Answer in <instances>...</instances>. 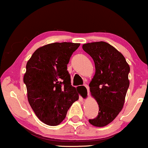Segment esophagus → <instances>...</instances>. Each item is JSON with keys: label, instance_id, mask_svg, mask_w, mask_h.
<instances>
[{"label": "esophagus", "instance_id": "obj_1", "mask_svg": "<svg viewBox=\"0 0 148 148\" xmlns=\"http://www.w3.org/2000/svg\"><path fill=\"white\" fill-rule=\"evenodd\" d=\"M84 86L86 87V89H87V92H88V95H89V86H88L87 84H84Z\"/></svg>", "mask_w": 148, "mask_h": 148}]
</instances>
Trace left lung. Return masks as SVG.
Returning a JSON list of instances; mask_svg holds the SVG:
<instances>
[{"label":"left lung","mask_w":148,"mask_h":148,"mask_svg":"<svg viewBox=\"0 0 148 148\" xmlns=\"http://www.w3.org/2000/svg\"><path fill=\"white\" fill-rule=\"evenodd\" d=\"M83 49L95 65V74L89 86L99 108L97 116L90 119L89 123L104 127L116 118L124 106L130 86V67L123 54L106 42L85 44Z\"/></svg>","instance_id":"left-lung-1"}]
</instances>
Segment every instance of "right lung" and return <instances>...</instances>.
Instances as JSON below:
<instances>
[{
    "label": "right lung",
    "instance_id": "right-lung-1",
    "mask_svg": "<svg viewBox=\"0 0 148 148\" xmlns=\"http://www.w3.org/2000/svg\"><path fill=\"white\" fill-rule=\"evenodd\" d=\"M80 44L56 42L37 49L26 64L23 82L28 99L38 118L56 126L65 118L79 93L71 85L67 64Z\"/></svg>",
    "mask_w": 148,
    "mask_h": 148
}]
</instances>
